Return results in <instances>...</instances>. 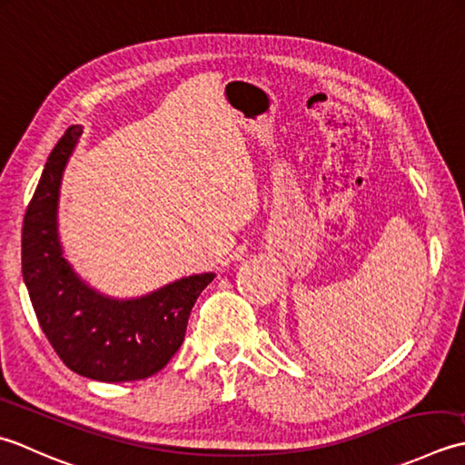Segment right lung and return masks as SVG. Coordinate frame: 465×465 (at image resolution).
I'll return each mask as SVG.
<instances>
[{
    "label": "right lung",
    "instance_id": "1",
    "mask_svg": "<svg viewBox=\"0 0 465 465\" xmlns=\"http://www.w3.org/2000/svg\"><path fill=\"white\" fill-rule=\"evenodd\" d=\"M82 126H70L47 158L22 229V272L37 323L74 373L106 383L158 373L184 341L194 302L214 272L193 274L138 299L88 287L64 259L58 201Z\"/></svg>",
    "mask_w": 465,
    "mask_h": 465
}]
</instances>
